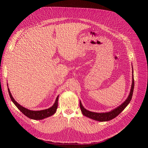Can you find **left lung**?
Here are the masks:
<instances>
[{
    "label": "left lung",
    "instance_id": "obj_1",
    "mask_svg": "<svg viewBox=\"0 0 148 148\" xmlns=\"http://www.w3.org/2000/svg\"><path fill=\"white\" fill-rule=\"evenodd\" d=\"M134 88V71H133V67H132V85H131V88L130 90V94H129L128 98H126V99L121 105H120L119 106H118L116 108L111 110L110 112L99 113V112H92V111L86 110L83 107V105H82L81 101H79V107L81 108V112L82 113V114L84 116H86L88 118H90L92 119H94V120H95L97 121L105 122V121H110V120L114 119V118L116 117L130 103V102L132 99V97Z\"/></svg>",
    "mask_w": 148,
    "mask_h": 148
}]
</instances>
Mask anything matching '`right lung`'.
<instances>
[{
	"instance_id": "1",
	"label": "right lung",
	"mask_w": 148,
	"mask_h": 148,
	"mask_svg": "<svg viewBox=\"0 0 148 148\" xmlns=\"http://www.w3.org/2000/svg\"><path fill=\"white\" fill-rule=\"evenodd\" d=\"M8 92L10 97V99L14 103V104L16 105V107L22 112L24 115H25L27 117L34 119V120H41L45 118H46L47 117H49L50 116H52L54 115L56 110L57 109L58 107V97L59 95H58L56 98V99L54 103L53 104V106H51L50 108L43 110H40V111H33V110H30L29 109H27L23 106H22L20 104H19L18 102H17L15 99L13 98L12 97V95L10 91V90L8 87Z\"/></svg>"
}]
</instances>
